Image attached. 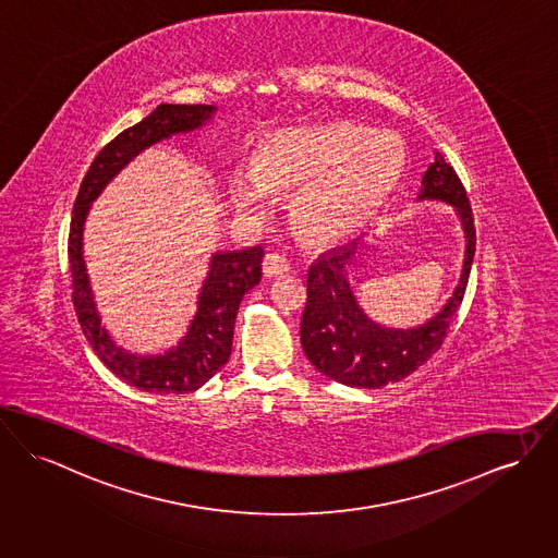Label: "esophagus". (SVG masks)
Instances as JSON below:
<instances>
[{"instance_id":"1","label":"esophagus","mask_w":558,"mask_h":558,"mask_svg":"<svg viewBox=\"0 0 558 558\" xmlns=\"http://www.w3.org/2000/svg\"><path fill=\"white\" fill-rule=\"evenodd\" d=\"M289 269H291V263H289L287 257L278 255V253H267V255L263 257V274H265L267 278L282 276V274H287Z\"/></svg>"}]
</instances>
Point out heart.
I'll return each instance as SVG.
<instances>
[{"instance_id": "heart-1", "label": "heart", "mask_w": 558, "mask_h": 558, "mask_svg": "<svg viewBox=\"0 0 558 558\" xmlns=\"http://www.w3.org/2000/svg\"><path fill=\"white\" fill-rule=\"evenodd\" d=\"M407 147L393 131L328 122L274 132L257 162L235 166L230 196L238 213L263 219L293 192L291 215L314 242H341L364 230L398 185Z\"/></svg>"}]
</instances>
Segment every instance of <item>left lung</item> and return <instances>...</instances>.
Returning a JSON list of instances; mask_svg holds the SVG:
<instances>
[{
  "mask_svg": "<svg viewBox=\"0 0 558 558\" xmlns=\"http://www.w3.org/2000/svg\"><path fill=\"white\" fill-rule=\"evenodd\" d=\"M424 199L445 202L453 208L465 242L458 287L424 325L386 327L366 316L350 282V267L364 244L361 238L328 251L310 265L301 345L323 375L343 386L375 390L411 375L442 345L461 305L476 253V231L465 190L438 151L422 179L417 202Z\"/></svg>",
  "mask_w": 558,
  "mask_h": 558,
  "instance_id": "obj_1",
  "label": "left lung"
}]
</instances>
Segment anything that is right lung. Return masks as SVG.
Masks as SVG:
<instances>
[{
	"instance_id": "add662e5",
	"label": "right lung",
	"mask_w": 558,
	"mask_h": 558,
	"mask_svg": "<svg viewBox=\"0 0 558 558\" xmlns=\"http://www.w3.org/2000/svg\"><path fill=\"white\" fill-rule=\"evenodd\" d=\"M217 113L215 105H158L145 120L107 143L88 168L73 204L69 228V265L73 305L82 330L105 366L138 390L187 393L202 388L230 361L235 314L242 296L262 280V246L213 253L197 293L196 314L177 345L160 354H134L113 341L100 325L99 307L84 259V226L93 202L109 181L131 165L141 151L174 134L206 126Z\"/></svg>"
}]
</instances>
